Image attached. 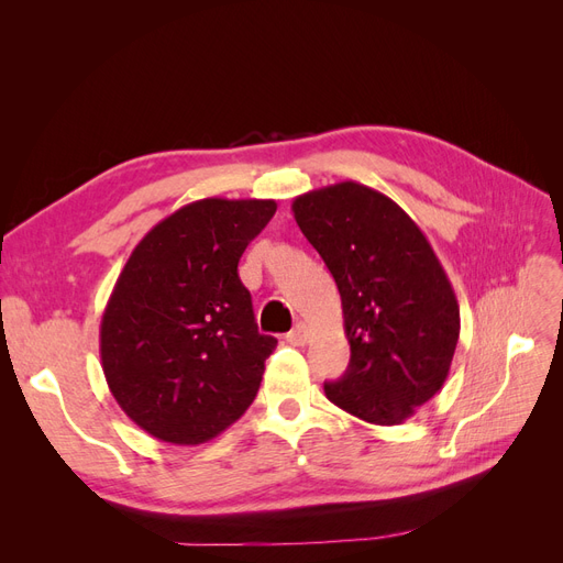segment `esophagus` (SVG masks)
<instances>
[{"label":"esophagus","instance_id":"esophagus-1","mask_svg":"<svg viewBox=\"0 0 563 563\" xmlns=\"http://www.w3.org/2000/svg\"><path fill=\"white\" fill-rule=\"evenodd\" d=\"M310 335H312V329L308 327V323L298 321L296 327L286 333V340H288V343H291V345H305V343H308V340H310Z\"/></svg>","mask_w":563,"mask_h":563}]
</instances>
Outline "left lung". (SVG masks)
<instances>
[{
  "mask_svg": "<svg viewBox=\"0 0 563 563\" xmlns=\"http://www.w3.org/2000/svg\"><path fill=\"white\" fill-rule=\"evenodd\" d=\"M343 300L350 366L329 401L373 424H399L449 378L460 308L428 236L399 203L345 180L291 203Z\"/></svg>",
  "mask_w": 563,
  "mask_h": 563,
  "instance_id": "8db88e82",
  "label": "left lung"
}]
</instances>
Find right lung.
I'll list each match as a JSON object with an SVG mask.
<instances>
[{"instance_id": "obj_1", "label": "right lung", "mask_w": 563, "mask_h": 563, "mask_svg": "<svg viewBox=\"0 0 563 563\" xmlns=\"http://www.w3.org/2000/svg\"><path fill=\"white\" fill-rule=\"evenodd\" d=\"M275 199L209 197L152 228L100 321V362L122 411L166 444L197 446L253 404L277 338L258 333L242 253Z\"/></svg>"}]
</instances>
